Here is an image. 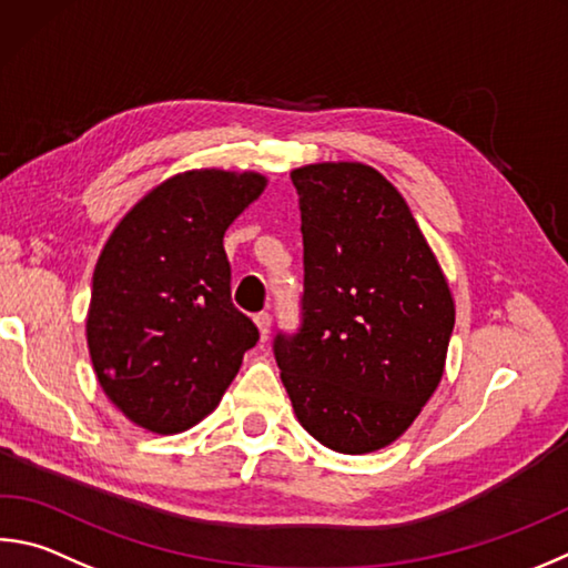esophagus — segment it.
I'll list each match as a JSON object with an SVG mask.
<instances>
[{
    "label": "esophagus",
    "mask_w": 568,
    "mask_h": 568,
    "mask_svg": "<svg viewBox=\"0 0 568 568\" xmlns=\"http://www.w3.org/2000/svg\"><path fill=\"white\" fill-rule=\"evenodd\" d=\"M271 323H273V317L267 313L255 315V325H257V333H261V339H267V333H271Z\"/></svg>",
    "instance_id": "1"
}]
</instances>
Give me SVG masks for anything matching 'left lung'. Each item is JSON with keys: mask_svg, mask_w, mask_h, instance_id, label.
Returning <instances> with one entry per match:
<instances>
[{"mask_svg": "<svg viewBox=\"0 0 568 568\" xmlns=\"http://www.w3.org/2000/svg\"><path fill=\"white\" fill-rule=\"evenodd\" d=\"M301 195V327L273 353L295 417L343 455L392 445L435 395L455 301L409 205L357 161L291 173Z\"/></svg>", "mask_w": 568, "mask_h": 568, "instance_id": "8db88e82", "label": "left lung"}]
</instances>
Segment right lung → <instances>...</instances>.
Listing matches in <instances>:
<instances>
[{"label": "right lung", "mask_w": 568, "mask_h": 568, "mask_svg": "<svg viewBox=\"0 0 568 568\" xmlns=\"http://www.w3.org/2000/svg\"><path fill=\"white\" fill-rule=\"evenodd\" d=\"M267 185L253 171L201 169L159 183L99 255L87 343L106 397L156 435L211 415L257 327L231 303L223 235Z\"/></svg>", "instance_id": "add662e5"}]
</instances>
